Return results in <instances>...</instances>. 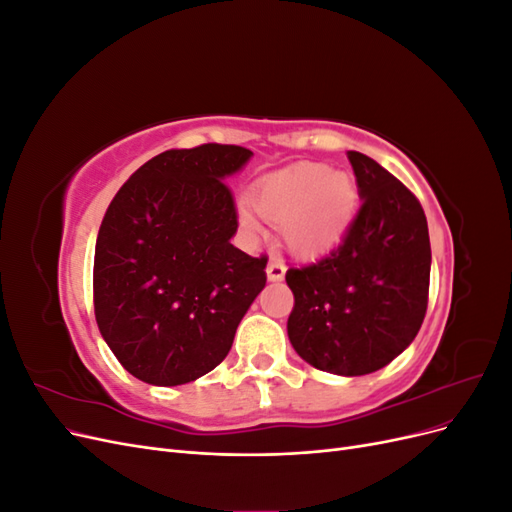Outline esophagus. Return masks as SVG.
<instances>
[{"label": "esophagus", "instance_id": "esophagus-1", "mask_svg": "<svg viewBox=\"0 0 512 512\" xmlns=\"http://www.w3.org/2000/svg\"><path fill=\"white\" fill-rule=\"evenodd\" d=\"M284 275H286V262L282 258H271L267 265L269 282H282Z\"/></svg>", "mask_w": 512, "mask_h": 512}]
</instances>
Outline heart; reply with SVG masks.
I'll return each mask as SVG.
<instances>
[{"mask_svg": "<svg viewBox=\"0 0 512 512\" xmlns=\"http://www.w3.org/2000/svg\"><path fill=\"white\" fill-rule=\"evenodd\" d=\"M252 203L262 218L280 224L290 252L316 256L346 235L359 209V185L327 164H299L262 179ZM239 215L243 226L258 228L250 209L243 207Z\"/></svg>", "mask_w": 512, "mask_h": 512, "instance_id": "1", "label": "heart"}]
</instances>
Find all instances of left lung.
I'll use <instances>...</instances> for the list:
<instances>
[{"instance_id": "1", "label": "left lung", "mask_w": 512, "mask_h": 512, "mask_svg": "<svg viewBox=\"0 0 512 512\" xmlns=\"http://www.w3.org/2000/svg\"><path fill=\"white\" fill-rule=\"evenodd\" d=\"M363 205L335 250L288 269V339L303 361L335 376L389 365L421 329L431 247L421 203L389 170L348 151Z\"/></svg>"}]
</instances>
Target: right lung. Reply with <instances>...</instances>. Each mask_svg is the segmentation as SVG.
I'll use <instances>...</instances> for the list:
<instances>
[{"label": "right lung", "mask_w": 512, "mask_h": 512, "mask_svg": "<svg viewBox=\"0 0 512 512\" xmlns=\"http://www.w3.org/2000/svg\"><path fill=\"white\" fill-rule=\"evenodd\" d=\"M254 153L237 145L168 149L121 185L94 258L96 322L130 374L153 386L218 367L267 284V258L230 243L237 211L226 179Z\"/></svg>", "instance_id": "add662e5"}]
</instances>
